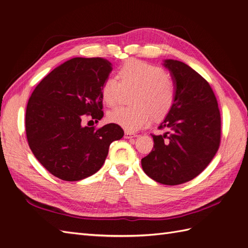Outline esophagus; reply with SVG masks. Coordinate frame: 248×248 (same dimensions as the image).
Returning a JSON list of instances; mask_svg holds the SVG:
<instances>
[{"instance_id":"esophagus-1","label":"esophagus","mask_w":248,"mask_h":248,"mask_svg":"<svg viewBox=\"0 0 248 248\" xmlns=\"http://www.w3.org/2000/svg\"><path fill=\"white\" fill-rule=\"evenodd\" d=\"M136 137H138V136H136V134H134L131 131H125L124 132V138L125 139H131V138H136Z\"/></svg>"}]
</instances>
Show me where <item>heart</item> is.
I'll return each instance as SVG.
<instances>
[{
  "mask_svg": "<svg viewBox=\"0 0 248 248\" xmlns=\"http://www.w3.org/2000/svg\"><path fill=\"white\" fill-rule=\"evenodd\" d=\"M118 79L103 82L101 96L108 107L115 106L123 90L134 89L132 108H117L108 112V122L134 131L148 125L153 118L166 116L175 101V84L160 67L139 60L125 62L118 71Z\"/></svg>",
  "mask_w": 248,
  "mask_h": 248,
  "instance_id": "1",
  "label": "heart"
}]
</instances>
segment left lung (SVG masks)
Returning <instances> with one entry per match:
<instances>
[{
    "mask_svg": "<svg viewBox=\"0 0 248 248\" xmlns=\"http://www.w3.org/2000/svg\"><path fill=\"white\" fill-rule=\"evenodd\" d=\"M175 84V101L159 129L152 136V152L141 159L146 174L164 185H178L204 170L220 142V112L208 81L177 60H164Z\"/></svg>",
    "mask_w": 248,
    "mask_h": 248,
    "instance_id": "1",
    "label": "left lung"
}]
</instances>
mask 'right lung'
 I'll return each mask as SVG.
<instances>
[{"label": "right lung", "mask_w": 248, "mask_h": 248, "mask_svg": "<svg viewBox=\"0 0 248 248\" xmlns=\"http://www.w3.org/2000/svg\"><path fill=\"white\" fill-rule=\"evenodd\" d=\"M112 70L103 58H73L44 78L30 97L26 133L34 156L64 181L94 175L106 161L109 145L123 129L109 123L99 129L82 126L91 116L103 117L101 88Z\"/></svg>", "instance_id": "1"}]
</instances>
